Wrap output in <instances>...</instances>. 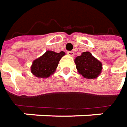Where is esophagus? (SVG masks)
<instances>
[{"instance_id":"obj_1","label":"esophagus","mask_w":127,"mask_h":127,"mask_svg":"<svg viewBox=\"0 0 127 127\" xmlns=\"http://www.w3.org/2000/svg\"><path fill=\"white\" fill-rule=\"evenodd\" d=\"M67 54L69 56H70V57H73L75 53H74V51H67Z\"/></svg>"}]
</instances>
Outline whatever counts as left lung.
Here are the masks:
<instances>
[{"label":"left lung","mask_w":127,"mask_h":127,"mask_svg":"<svg viewBox=\"0 0 127 127\" xmlns=\"http://www.w3.org/2000/svg\"><path fill=\"white\" fill-rule=\"evenodd\" d=\"M76 69L86 79H95L98 76L102 70V64L90 52H83L75 59Z\"/></svg>","instance_id":"left-lung-1"}]
</instances>
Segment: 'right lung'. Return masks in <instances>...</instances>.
I'll return each mask as SVG.
<instances>
[{"instance_id": "1", "label": "right lung", "mask_w": 127, "mask_h": 127, "mask_svg": "<svg viewBox=\"0 0 127 127\" xmlns=\"http://www.w3.org/2000/svg\"><path fill=\"white\" fill-rule=\"evenodd\" d=\"M64 52L56 53L52 51H46L42 56L35 60L31 67L32 73L39 78L49 77L56 70Z\"/></svg>"}]
</instances>
